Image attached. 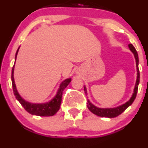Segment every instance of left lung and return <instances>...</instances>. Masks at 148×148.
I'll return each mask as SVG.
<instances>
[{
    "instance_id": "8db88e82",
    "label": "left lung",
    "mask_w": 148,
    "mask_h": 148,
    "mask_svg": "<svg viewBox=\"0 0 148 148\" xmlns=\"http://www.w3.org/2000/svg\"><path fill=\"white\" fill-rule=\"evenodd\" d=\"M129 48L131 50V52L134 54V58H135L136 60V67H137V80H136V83L135 86H134V92H133V94L132 96V97L130 98V100L126 102L124 104L121 105V106H117V107L115 108H99L97 106H94L93 104H92L90 102V101H87V106L89 110L92 112L94 114L97 115L99 116H101V117H108V118H114L116 117V116H119V114L122 113L124 110H125L127 108H128L132 103H133V101L135 99L136 96H137V90H138V85L140 83V71H139V58H138V54H137V51H136L135 48L134 47L132 44H130L128 45ZM84 90L86 94L87 95V90H86V86H84Z\"/></svg>"
}]
</instances>
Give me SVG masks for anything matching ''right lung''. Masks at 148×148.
I'll list each match as a JSON object with an SVG mask.
<instances>
[{"label":"right lung","instance_id":"add662e5","mask_svg":"<svg viewBox=\"0 0 148 148\" xmlns=\"http://www.w3.org/2000/svg\"><path fill=\"white\" fill-rule=\"evenodd\" d=\"M18 49L19 47L18 48L16 53L15 60H16L17 54H18ZM14 65L12 68V73H11V80H12V86H13V90H14V93L15 95L16 98L17 100L20 102L21 106L24 108L26 112H29V114L32 115H36V116H50L55 115L58 110L60 108L61 101H62V91L64 89L68 86L70 82L71 81V78H67L65 79L64 81H62L60 83L59 88H58V92H57L56 95L55 97L49 101V102L44 103H30L29 101H26L24 100L22 97L19 95L18 92L17 91L16 87L15 81H14Z\"/></svg>","mask_w":148,"mask_h":148}]
</instances>
